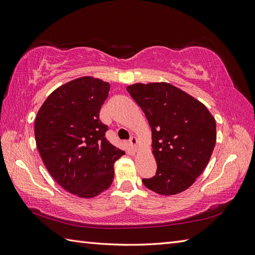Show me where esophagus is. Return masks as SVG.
Instances as JSON below:
<instances>
[{"label": "esophagus", "mask_w": 255, "mask_h": 255, "mask_svg": "<svg viewBox=\"0 0 255 255\" xmlns=\"http://www.w3.org/2000/svg\"><path fill=\"white\" fill-rule=\"evenodd\" d=\"M129 143H130V145L132 147V149L134 150V151H137V148H138V144H139V141H138V139H137V137H131L130 138V140H129Z\"/></svg>", "instance_id": "esophagus-1"}]
</instances>
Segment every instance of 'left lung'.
Here are the masks:
<instances>
[{
  "mask_svg": "<svg viewBox=\"0 0 255 255\" xmlns=\"http://www.w3.org/2000/svg\"><path fill=\"white\" fill-rule=\"evenodd\" d=\"M127 91L147 117L156 162L144 186L160 195L186 191L207 166L216 144V121L203 103L165 82L136 83Z\"/></svg>",
  "mask_w": 255,
  "mask_h": 255,
  "instance_id": "8db88e82",
  "label": "left lung"
}]
</instances>
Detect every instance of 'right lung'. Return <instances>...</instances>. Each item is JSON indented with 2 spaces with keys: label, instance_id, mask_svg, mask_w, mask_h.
<instances>
[{
  "label": "right lung",
  "instance_id": "right-lung-1",
  "mask_svg": "<svg viewBox=\"0 0 255 255\" xmlns=\"http://www.w3.org/2000/svg\"><path fill=\"white\" fill-rule=\"evenodd\" d=\"M111 84L82 77L59 86L35 119L36 144L59 185L81 198H93L111 186L114 163L125 154L105 138L100 111Z\"/></svg>",
  "mask_w": 255,
  "mask_h": 255
}]
</instances>
